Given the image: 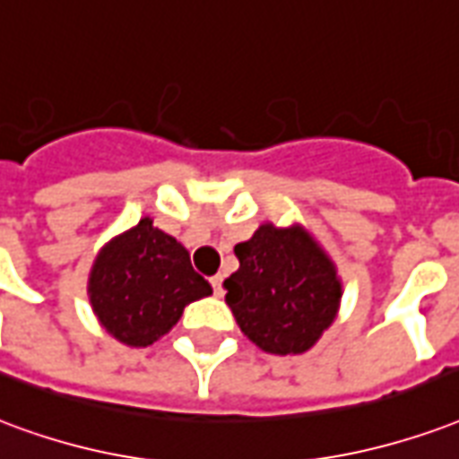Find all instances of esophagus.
Returning a JSON list of instances; mask_svg holds the SVG:
<instances>
[{
    "label": "esophagus",
    "mask_w": 459,
    "mask_h": 459,
    "mask_svg": "<svg viewBox=\"0 0 459 459\" xmlns=\"http://www.w3.org/2000/svg\"><path fill=\"white\" fill-rule=\"evenodd\" d=\"M212 287H213V294H216V297H221V294H223V274H213Z\"/></svg>",
    "instance_id": "esophagus-1"
}]
</instances>
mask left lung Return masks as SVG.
Instances as JSON below:
<instances>
[{"label": "left lung", "instance_id": "obj_1", "mask_svg": "<svg viewBox=\"0 0 459 459\" xmlns=\"http://www.w3.org/2000/svg\"><path fill=\"white\" fill-rule=\"evenodd\" d=\"M240 267L223 281L240 331L273 355L308 351L333 324L341 281L333 263L301 229L264 223L233 247Z\"/></svg>", "mask_w": 459, "mask_h": 459}]
</instances>
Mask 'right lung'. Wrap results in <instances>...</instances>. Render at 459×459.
Segmentation results:
<instances>
[{
	"mask_svg": "<svg viewBox=\"0 0 459 459\" xmlns=\"http://www.w3.org/2000/svg\"><path fill=\"white\" fill-rule=\"evenodd\" d=\"M212 284L195 273L182 243L151 219L108 243L90 274V301L117 341L145 348L178 324L189 301Z\"/></svg>",
	"mask_w": 459,
	"mask_h": 459,
	"instance_id": "add662e5",
	"label": "right lung"
}]
</instances>
